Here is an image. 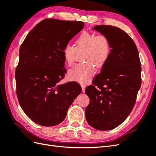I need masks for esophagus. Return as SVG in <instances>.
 <instances>
[{
  "label": "esophagus",
  "mask_w": 156,
  "mask_h": 156,
  "mask_svg": "<svg viewBox=\"0 0 156 156\" xmlns=\"http://www.w3.org/2000/svg\"><path fill=\"white\" fill-rule=\"evenodd\" d=\"M81 88H82L83 92H84V90H85V88H86L85 85H84V84H81Z\"/></svg>",
  "instance_id": "obj_1"
}]
</instances>
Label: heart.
I'll use <instances>...</instances> for the list:
<instances>
[{
	"mask_svg": "<svg viewBox=\"0 0 156 156\" xmlns=\"http://www.w3.org/2000/svg\"><path fill=\"white\" fill-rule=\"evenodd\" d=\"M77 52L84 51L82 60L84 63L79 64L70 69L69 79L85 84L90 81L95 73L94 66L98 68L105 64L111 53V45L108 37L103 34L83 32L75 40V48L70 44L64 46L62 55L68 66L73 64Z\"/></svg>",
	"mask_w": 156,
	"mask_h": 156,
	"instance_id": "heart-1",
	"label": "heart"
}]
</instances>
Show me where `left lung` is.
Returning <instances> with one entry per match:
<instances>
[{
	"label": "left lung",
	"mask_w": 156,
	"mask_h": 156,
	"mask_svg": "<svg viewBox=\"0 0 156 156\" xmlns=\"http://www.w3.org/2000/svg\"><path fill=\"white\" fill-rule=\"evenodd\" d=\"M93 29L108 37L111 49L93 85L85 89L90 98L85 115L90 126L107 131L121 124L133 109L141 85L140 61L135 42L124 30L104 25Z\"/></svg>",
	"instance_id": "8db88e82"
}]
</instances>
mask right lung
<instances>
[{"label":"right lung","mask_w":156,"mask_h":156,"mask_svg":"<svg viewBox=\"0 0 156 156\" xmlns=\"http://www.w3.org/2000/svg\"><path fill=\"white\" fill-rule=\"evenodd\" d=\"M84 27L82 21L45 19L26 36L16 70V93L27 116L35 123H61L81 92L77 82L59 84L66 73L62 50Z\"/></svg>","instance_id":"obj_1"}]
</instances>
